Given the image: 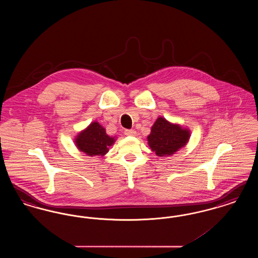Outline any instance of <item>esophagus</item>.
<instances>
[{
  "instance_id": "obj_1",
  "label": "esophagus",
  "mask_w": 258,
  "mask_h": 258,
  "mask_svg": "<svg viewBox=\"0 0 258 258\" xmlns=\"http://www.w3.org/2000/svg\"><path fill=\"white\" fill-rule=\"evenodd\" d=\"M124 135L135 136V135H136V132H135V130H125V131H124Z\"/></svg>"
}]
</instances>
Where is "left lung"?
<instances>
[{
  "mask_svg": "<svg viewBox=\"0 0 258 258\" xmlns=\"http://www.w3.org/2000/svg\"><path fill=\"white\" fill-rule=\"evenodd\" d=\"M189 131L160 117L148 135V144L158 157H168L184 147L189 139Z\"/></svg>",
  "mask_w": 258,
  "mask_h": 258,
  "instance_id": "1",
  "label": "left lung"
}]
</instances>
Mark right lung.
Wrapping results in <instances>:
<instances>
[{
  "instance_id": "obj_1",
  "label": "right lung",
  "mask_w": 258,
  "mask_h": 258,
  "mask_svg": "<svg viewBox=\"0 0 258 258\" xmlns=\"http://www.w3.org/2000/svg\"><path fill=\"white\" fill-rule=\"evenodd\" d=\"M115 142V138L106 135L105 128L93 122L75 138V144L88 156H104Z\"/></svg>"
}]
</instances>
